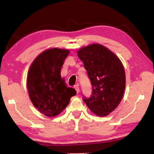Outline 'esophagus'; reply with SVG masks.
Listing matches in <instances>:
<instances>
[{
	"label": "esophagus",
	"instance_id": "1",
	"mask_svg": "<svg viewBox=\"0 0 154 154\" xmlns=\"http://www.w3.org/2000/svg\"><path fill=\"white\" fill-rule=\"evenodd\" d=\"M74 88L76 90L77 93H79V85H74Z\"/></svg>",
	"mask_w": 154,
	"mask_h": 154
}]
</instances>
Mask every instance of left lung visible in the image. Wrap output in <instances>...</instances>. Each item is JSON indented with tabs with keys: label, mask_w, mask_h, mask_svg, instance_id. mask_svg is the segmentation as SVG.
I'll return each mask as SVG.
<instances>
[{
	"label": "left lung",
	"mask_w": 154,
	"mask_h": 154,
	"mask_svg": "<svg viewBox=\"0 0 154 154\" xmlns=\"http://www.w3.org/2000/svg\"><path fill=\"white\" fill-rule=\"evenodd\" d=\"M77 56L83 62L92 83V94L83 100L91 111L104 117L116 109L123 97L126 75L122 64L111 51L100 44L80 49Z\"/></svg>",
	"instance_id": "obj_1"
}]
</instances>
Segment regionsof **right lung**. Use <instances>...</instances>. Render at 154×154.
I'll list each match as a JSON object with an SVG mask.
<instances>
[{
	"label": "right lung",
	"instance_id": "obj_1",
	"mask_svg": "<svg viewBox=\"0 0 154 154\" xmlns=\"http://www.w3.org/2000/svg\"><path fill=\"white\" fill-rule=\"evenodd\" d=\"M69 53L68 49H47L36 57L28 71L29 97L38 111L48 117L59 115L69 105L72 96L76 95L75 90L66 86L60 75Z\"/></svg>",
	"mask_w": 154,
	"mask_h": 154
}]
</instances>
